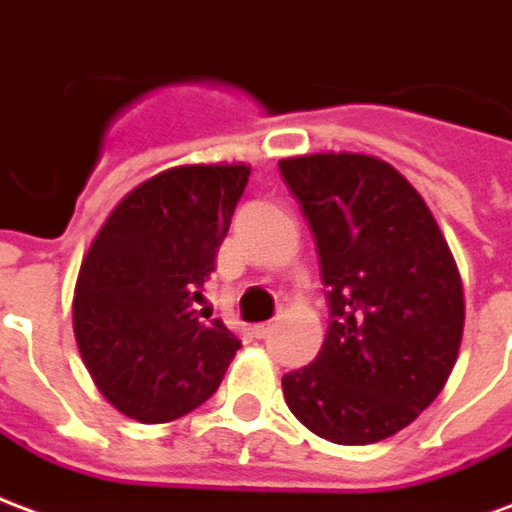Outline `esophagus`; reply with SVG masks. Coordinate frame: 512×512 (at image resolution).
Segmentation results:
<instances>
[{
    "mask_svg": "<svg viewBox=\"0 0 512 512\" xmlns=\"http://www.w3.org/2000/svg\"><path fill=\"white\" fill-rule=\"evenodd\" d=\"M270 330H272L270 322H259V324H253V327H251L253 338H267V335H270Z\"/></svg>",
    "mask_w": 512,
    "mask_h": 512,
    "instance_id": "esophagus-1",
    "label": "esophagus"
}]
</instances>
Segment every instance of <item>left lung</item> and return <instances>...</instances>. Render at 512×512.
Listing matches in <instances>:
<instances>
[{
  "label": "left lung",
  "mask_w": 512,
  "mask_h": 512,
  "mask_svg": "<svg viewBox=\"0 0 512 512\" xmlns=\"http://www.w3.org/2000/svg\"><path fill=\"white\" fill-rule=\"evenodd\" d=\"M316 240L330 327L283 398L335 445L398 434L442 393L464 335V286L423 196L360 152L278 160Z\"/></svg>",
  "instance_id": "left-lung-1"
}]
</instances>
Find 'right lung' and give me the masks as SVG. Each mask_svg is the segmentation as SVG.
<instances>
[{"mask_svg":"<svg viewBox=\"0 0 512 512\" xmlns=\"http://www.w3.org/2000/svg\"><path fill=\"white\" fill-rule=\"evenodd\" d=\"M245 163H190L144 179L111 210L81 261L73 333L117 412L171 423L218 390L240 349L193 302L248 185Z\"/></svg>","mask_w":512,"mask_h":512,"instance_id":"right-lung-1","label":"right lung"}]
</instances>
